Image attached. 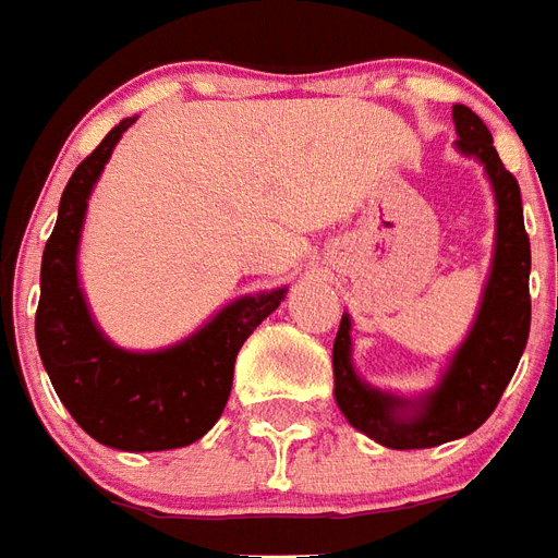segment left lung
<instances>
[{
    "instance_id": "1",
    "label": "left lung",
    "mask_w": 558,
    "mask_h": 558,
    "mask_svg": "<svg viewBox=\"0 0 558 558\" xmlns=\"http://www.w3.org/2000/svg\"><path fill=\"white\" fill-rule=\"evenodd\" d=\"M453 123L456 149L483 165L497 205L492 270L473 326L435 388L417 397L383 391L355 374L353 320L347 312L335 335V403L350 426L391 450L438 447L480 429L500 403L530 338V238L523 229L521 187L502 167L488 125L468 105H453Z\"/></svg>"
}]
</instances>
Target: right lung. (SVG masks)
I'll list each match as a JSON object with an SVG mask.
<instances>
[{"label":"right lung","instance_id":"add662e5","mask_svg":"<svg viewBox=\"0 0 558 558\" xmlns=\"http://www.w3.org/2000/svg\"><path fill=\"white\" fill-rule=\"evenodd\" d=\"M135 120H120L66 182L40 264L35 338L58 400L90 438L114 450L155 453L199 441L220 421L238 350L279 308L288 288L238 296L161 350H125L99 329L78 279V244L87 199Z\"/></svg>","mask_w":558,"mask_h":558}]
</instances>
